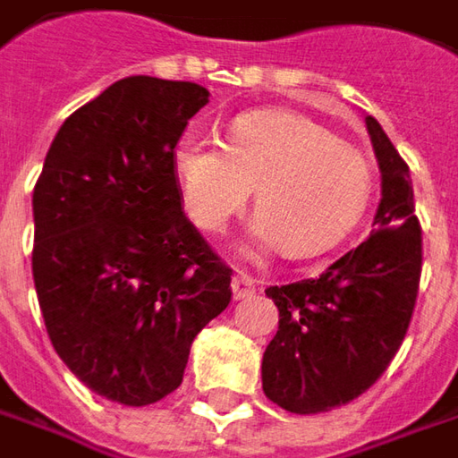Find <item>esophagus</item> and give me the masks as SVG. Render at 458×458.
<instances>
[{
    "instance_id": "34e87169",
    "label": "esophagus",
    "mask_w": 458,
    "mask_h": 458,
    "mask_svg": "<svg viewBox=\"0 0 458 458\" xmlns=\"http://www.w3.org/2000/svg\"><path fill=\"white\" fill-rule=\"evenodd\" d=\"M232 293H234V300H247L257 293V282L247 272H236L232 277Z\"/></svg>"
}]
</instances>
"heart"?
I'll return each mask as SVG.
<instances>
[{
    "instance_id": "obj_1",
    "label": "heart",
    "mask_w": 458,
    "mask_h": 458,
    "mask_svg": "<svg viewBox=\"0 0 458 458\" xmlns=\"http://www.w3.org/2000/svg\"><path fill=\"white\" fill-rule=\"evenodd\" d=\"M171 165L183 207L201 232H224L254 189L259 214L251 242L297 259L335 247L370 196L363 150L290 110L244 113L232 121L224 143L181 136Z\"/></svg>"
}]
</instances>
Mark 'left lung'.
Segmentation results:
<instances>
[{
    "label": "left lung",
    "mask_w": 458,
    "mask_h": 458,
    "mask_svg": "<svg viewBox=\"0 0 458 458\" xmlns=\"http://www.w3.org/2000/svg\"><path fill=\"white\" fill-rule=\"evenodd\" d=\"M380 165L373 232L320 277L267 287L279 310L262 358V388L290 413L351 403L386 373L413 318L423 239L408 164L376 118H365Z\"/></svg>",
    "instance_id": "obj_1"
}]
</instances>
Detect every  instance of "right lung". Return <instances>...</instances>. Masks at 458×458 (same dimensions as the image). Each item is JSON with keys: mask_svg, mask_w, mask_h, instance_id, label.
<instances>
[{"mask_svg": "<svg viewBox=\"0 0 458 458\" xmlns=\"http://www.w3.org/2000/svg\"><path fill=\"white\" fill-rule=\"evenodd\" d=\"M208 103L196 82L118 80L52 140L32 193V275L52 348L90 391L148 406L232 302V267L183 214L171 153Z\"/></svg>", "mask_w": 458, "mask_h": 458, "instance_id": "obj_1", "label": "right lung"}]
</instances>
